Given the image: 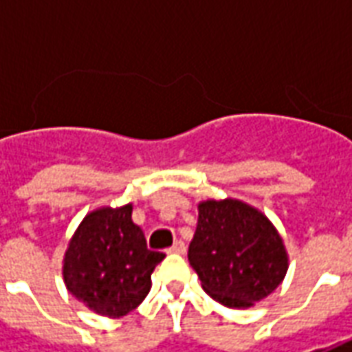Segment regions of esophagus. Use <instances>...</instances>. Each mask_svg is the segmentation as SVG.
Segmentation results:
<instances>
[{"label": "esophagus", "mask_w": 352, "mask_h": 352, "mask_svg": "<svg viewBox=\"0 0 352 352\" xmlns=\"http://www.w3.org/2000/svg\"><path fill=\"white\" fill-rule=\"evenodd\" d=\"M168 252H175V254H184V252H186V245H184V241H181V239H177L175 243L169 247Z\"/></svg>", "instance_id": "obj_1"}]
</instances>
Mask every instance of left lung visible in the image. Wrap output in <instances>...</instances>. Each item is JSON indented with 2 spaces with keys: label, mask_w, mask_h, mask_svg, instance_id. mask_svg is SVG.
Segmentation results:
<instances>
[{
  "label": "left lung",
  "mask_w": 352,
  "mask_h": 352,
  "mask_svg": "<svg viewBox=\"0 0 352 352\" xmlns=\"http://www.w3.org/2000/svg\"><path fill=\"white\" fill-rule=\"evenodd\" d=\"M188 262L207 294L232 309L264 300L288 270L283 237L270 219L232 198L199 204Z\"/></svg>",
  "instance_id": "1"
}]
</instances>
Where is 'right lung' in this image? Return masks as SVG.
Here are the masks:
<instances>
[{
  "mask_svg": "<svg viewBox=\"0 0 352 352\" xmlns=\"http://www.w3.org/2000/svg\"><path fill=\"white\" fill-rule=\"evenodd\" d=\"M164 252L146 249L131 221V204L88 213L64 256V283L79 302L103 317H124L145 300Z\"/></svg>",
  "mask_w": 352,
  "mask_h": 352,
  "instance_id": "obj_1",
  "label": "right lung"
}]
</instances>
